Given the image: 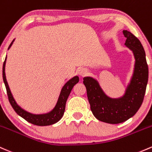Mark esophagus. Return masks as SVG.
<instances>
[{"label":"esophagus","mask_w":152,"mask_h":152,"mask_svg":"<svg viewBox=\"0 0 152 152\" xmlns=\"http://www.w3.org/2000/svg\"><path fill=\"white\" fill-rule=\"evenodd\" d=\"M78 73H79V74L80 75V76H84L86 74V73H87V71H86L85 68H80V69L79 70V71H78Z\"/></svg>","instance_id":"1"}]
</instances>
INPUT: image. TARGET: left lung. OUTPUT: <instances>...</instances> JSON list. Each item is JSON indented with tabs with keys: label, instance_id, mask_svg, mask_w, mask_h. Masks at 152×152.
Segmentation results:
<instances>
[{
	"label": "left lung",
	"instance_id": "1",
	"mask_svg": "<svg viewBox=\"0 0 152 152\" xmlns=\"http://www.w3.org/2000/svg\"><path fill=\"white\" fill-rule=\"evenodd\" d=\"M126 45L133 51L136 63L134 73L126 94L119 99H111L103 92L96 80L84 78L90 108L95 118L102 122L123 123L137 113L144 101L149 77L146 54L141 42L131 32L123 30Z\"/></svg>",
	"mask_w": 152,
	"mask_h": 152
}]
</instances>
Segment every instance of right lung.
<instances>
[{"label": "right lung", "mask_w": 152, "mask_h": 152, "mask_svg": "<svg viewBox=\"0 0 152 152\" xmlns=\"http://www.w3.org/2000/svg\"><path fill=\"white\" fill-rule=\"evenodd\" d=\"M14 41V39L11 42V43L10 44L9 47H8V49H9V48H11V46L12 45ZM6 59H5V61L3 65V81H4L5 86H6V91H7L8 100H9L10 104H11V105L12 106V107L14 108L15 112H16L19 116H21V118H23L24 119L26 120L27 122L31 123V124L36 125V126H50V125L54 124V123H57L58 121H59L61 119V118L63 117V114H64L66 101H67L68 96H69L70 93H71L73 86L79 82V77H78V76H75V77H73V79L69 80V81H68V82L63 86V89L61 90V94H60L59 98H58L57 104H56L55 108L50 112V113H47V114H43V115H34L24 110L23 109H21V108L17 104H16V102H15L14 97H13L12 94H11V91H10L9 86H8V82L7 81H6V74H5V66H6Z\"/></svg>", "instance_id": "add662e5"}]
</instances>
